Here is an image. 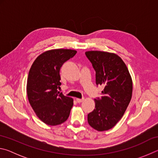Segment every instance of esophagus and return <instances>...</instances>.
I'll list each match as a JSON object with an SVG mask.
<instances>
[{"mask_svg":"<svg viewBox=\"0 0 158 158\" xmlns=\"http://www.w3.org/2000/svg\"><path fill=\"white\" fill-rule=\"evenodd\" d=\"M84 98H82V99L77 98V99H76V100H77V102H78V103H81V102H82L84 101Z\"/></svg>","mask_w":158,"mask_h":158,"instance_id":"esophagus-1","label":"esophagus"}]
</instances>
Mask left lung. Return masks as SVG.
I'll return each instance as SVG.
<instances>
[{
	"label": "left lung",
	"mask_w": 158,
	"mask_h": 158,
	"mask_svg": "<svg viewBox=\"0 0 158 158\" xmlns=\"http://www.w3.org/2000/svg\"><path fill=\"white\" fill-rule=\"evenodd\" d=\"M95 71L97 85L105 89L95 99V107L88 114V123L98 131L114 127L123 116L132 93V81L123 60L115 53L90 51L85 53Z\"/></svg>",
	"instance_id": "obj_1"
}]
</instances>
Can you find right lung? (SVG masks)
<instances>
[{
	"instance_id": "right-lung-1",
	"label": "right lung",
	"mask_w": 158,
	"mask_h": 158,
	"mask_svg": "<svg viewBox=\"0 0 158 158\" xmlns=\"http://www.w3.org/2000/svg\"><path fill=\"white\" fill-rule=\"evenodd\" d=\"M76 53L72 49L47 51L36 58L29 71L28 101L37 116L47 125H60L68 118L73 100L58 91L61 85L59 73L63 64Z\"/></svg>"
}]
</instances>
